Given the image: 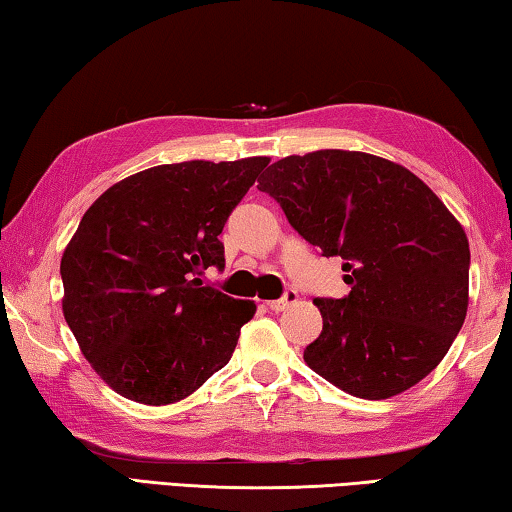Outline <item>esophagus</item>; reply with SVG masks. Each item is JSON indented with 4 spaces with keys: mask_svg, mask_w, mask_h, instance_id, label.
<instances>
[{
    "mask_svg": "<svg viewBox=\"0 0 512 512\" xmlns=\"http://www.w3.org/2000/svg\"><path fill=\"white\" fill-rule=\"evenodd\" d=\"M297 299H299V295H297L295 290H286V295H283L281 299H272V301H267V308H270V311H274V313H281V311H286L288 306L295 304Z\"/></svg>",
    "mask_w": 512,
    "mask_h": 512,
    "instance_id": "obj_1",
    "label": "esophagus"
}]
</instances>
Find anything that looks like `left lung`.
Segmentation results:
<instances>
[{
	"mask_svg": "<svg viewBox=\"0 0 512 512\" xmlns=\"http://www.w3.org/2000/svg\"><path fill=\"white\" fill-rule=\"evenodd\" d=\"M258 190L322 256L345 261L349 295L313 301L322 333L306 365L360 399L431 374L469 304V242L438 195L404 165L345 149L281 158Z\"/></svg>",
	"mask_w": 512,
	"mask_h": 512,
	"instance_id": "8db88e82",
	"label": "left lung"
}]
</instances>
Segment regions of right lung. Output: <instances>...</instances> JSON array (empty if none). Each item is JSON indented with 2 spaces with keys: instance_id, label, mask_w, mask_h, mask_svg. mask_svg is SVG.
Segmentation results:
<instances>
[{
  "instance_id": "right-lung-1",
  "label": "right lung",
  "mask_w": 512,
  "mask_h": 512,
  "mask_svg": "<svg viewBox=\"0 0 512 512\" xmlns=\"http://www.w3.org/2000/svg\"><path fill=\"white\" fill-rule=\"evenodd\" d=\"M267 163L156 165L117 181L83 213L61 258L63 315L117 395L174 404L229 363L256 304L199 276L224 267L217 236Z\"/></svg>"
}]
</instances>
